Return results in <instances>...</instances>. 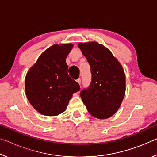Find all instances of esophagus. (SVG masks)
I'll use <instances>...</instances> for the list:
<instances>
[{"mask_svg":"<svg viewBox=\"0 0 157 157\" xmlns=\"http://www.w3.org/2000/svg\"><path fill=\"white\" fill-rule=\"evenodd\" d=\"M77 82H78V83L80 85L81 84V79L80 78H78V79H77Z\"/></svg>","mask_w":157,"mask_h":157,"instance_id":"esophagus-1","label":"esophagus"}]
</instances>
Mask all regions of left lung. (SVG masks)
I'll return each mask as SVG.
<instances>
[{"label": "left lung", "mask_w": 157, "mask_h": 157, "mask_svg": "<svg viewBox=\"0 0 157 157\" xmlns=\"http://www.w3.org/2000/svg\"><path fill=\"white\" fill-rule=\"evenodd\" d=\"M91 66V82L80 97L91 116L108 118L120 107L125 93V75L121 63L107 48L96 42L79 44Z\"/></svg>", "instance_id": "1"}]
</instances>
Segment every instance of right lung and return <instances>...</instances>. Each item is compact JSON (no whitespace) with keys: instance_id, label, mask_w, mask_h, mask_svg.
<instances>
[{"instance_id":"right-lung-1","label":"right lung","mask_w":157,"mask_h":157,"mask_svg":"<svg viewBox=\"0 0 157 157\" xmlns=\"http://www.w3.org/2000/svg\"><path fill=\"white\" fill-rule=\"evenodd\" d=\"M73 44L53 45L42 53L27 73L26 96L39 113L55 116L66 110L74 93L80 90L68 74L66 59Z\"/></svg>"}]
</instances>
